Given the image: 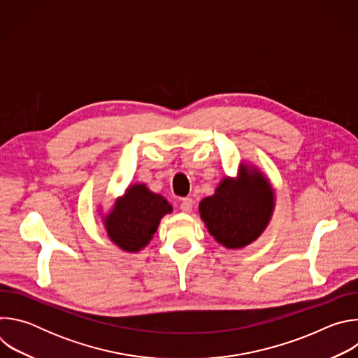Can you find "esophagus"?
Returning <instances> with one entry per match:
<instances>
[{
  "label": "esophagus",
  "mask_w": 358,
  "mask_h": 358,
  "mask_svg": "<svg viewBox=\"0 0 358 358\" xmlns=\"http://www.w3.org/2000/svg\"><path fill=\"white\" fill-rule=\"evenodd\" d=\"M192 207H194V201L192 198H182L181 202H180V210L182 213H191L192 211Z\"/></svg>",
  "instance_id": "obj_1"
}]
</instances>
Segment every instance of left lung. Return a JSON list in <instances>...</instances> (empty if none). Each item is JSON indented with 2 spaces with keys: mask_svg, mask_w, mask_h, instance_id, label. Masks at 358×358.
Returning a JSON list of instances; mask_svg holds the SVG:
<instances>
[{
  "mask_svg": "<svg viewBox=\"0 0 358 358\" xmlns=\"http://www.w3.org/2000/svg\"><path fill=\"white\" fill-rule=\"evenodd\" d=\"M275 206L273 192L259 173L243 169L241 178L224 180L213 196L199 202V214L210 234L227 248L257 239L268 225Z\"/></svg>",
  "mask_w": 358,
  "mask_h": 358,
  "instance_id": "8db88e82",
  "label": "left lung"
}]
</instances>
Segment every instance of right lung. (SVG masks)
<instances>
[{
  "label": "right lung",
  "instance_id": "right-lung-1",
  "mask_svg": "<svg viewBox=\"0 0 358 358\" xmlns=\"http://www.w3.org/2000/svg\"><path fill=\"white\" fill-rule=\"evenodd\" d=\"M171 210L164 196L150 192L143 184L133 185L106 218L108 234L122 249L136 252L148 243L162 217Z\"/></svg>",
  "mask_w": 358,
  "mask_h": 358
}]
</instances>
